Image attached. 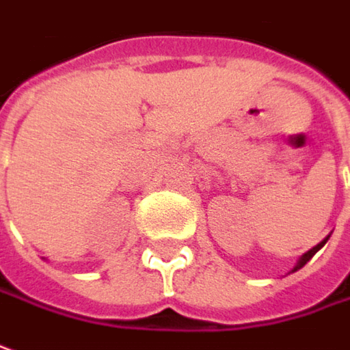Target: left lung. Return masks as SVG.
I'll list each match as a JSON object with an SVG mask.
<instances>
[{
    "label": "left lung",
    "instance_id": "left-lung-1",
    "mask_svg": "<svg viewBox=\"0 0 350 350\" xmlns=\"http://www.w3.org/2000/svg\"><path fill=\"white\" fill-rule=\"evenodd\" d=\"M327 239H329V235H327V237H325L323 241H319V243H317L316 247H312V249H310V251H308V253H304L302 257H300V261L296 262V267L292 269V273H294V271H298V269H302L304 265H306V262L310 261V259H312V257L316 255L317 251H319V249H321V247H323V245H325V243H327Z\"/></svg>",
    "mask_w": 350,
    "mask_h": 350
}]
</instances>
